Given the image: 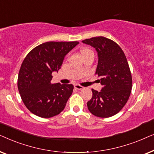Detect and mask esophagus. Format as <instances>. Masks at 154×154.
I'll use <instances>...</instances> for the list:
<instances>
[{
	"instance_id": "34e87169",
	"label": "esophagus",
	"mask_w": 154,
	"mask_h": 154,
	"mask_svg": "<svg viewBox=\"0 0 154 154\" xmlns=\"http://www.w3.org/2000/svg\"><path fill=\"white\" fill-rule=\"evenodd\" d=\"M74 88H75V89H77V90H83L84 87H83V86L81 85H78V84H76V85H74Z\"/></svg>"
}]
</instances>
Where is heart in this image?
Segmentation results:
<instances>
[{"label": "heart", "mask_w": 154, "mask_h": 154, "mask_svg": "<svg viewBox=\"0 0 154 154\" xmlns=\"http://www.w3.org/2000/svg\"><path fill=\"white\" fill-rule=\"evenodd\" d=\"M81 54H82V56L83 57V58L85 57V56H87L88 54H90V53H93V52H92V51L91 50H90V49H88V48H85V49H83V50H81Z\"/></svg>", "instance_id": "heart-1"}]
</instances>
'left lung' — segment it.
Masks as SVG:
<instances>
[{
    "label": "left lung",
    "instance_id": "1",
    "mask_svg": "<svg viewBox=\"0 0 154 154\" xmlns=\"http://www.w3.org/2000/svg\"><path fill=\"white\" fill-rule=\"evenodd\" d=\"M98 54L95 74L100 77V92L92 89V97L87 103L88 110L100 118L113 116L127 103L131 93L132 79L127 58L123 50L112 40L103 36L83 40Z\"/></svg>",
    "mask_w": 154,
    "mask_h": 154
}]
</instances>
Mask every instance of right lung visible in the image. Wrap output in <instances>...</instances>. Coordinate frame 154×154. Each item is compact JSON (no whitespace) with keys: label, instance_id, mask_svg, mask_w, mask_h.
<instances>
[{"label":"right lung","instance_id":"obj_1","mask_svg":"<svg viewBox=\"0 0 154 154\" xmlns=\"http://www.w3.org/2000/svg\"><path fill=\"white\" fill-rule=\"evenodd\" d=\"M79 43L50 41L31 50L21 65L17 87L22 102L38 116L48 119L64 110L72 84H52V73L61 69L66 54Z\"/></svg>","mask_w":154,"mask_h":154}]
</instances>
